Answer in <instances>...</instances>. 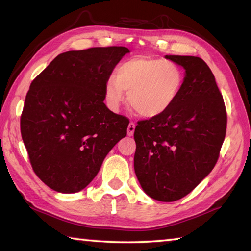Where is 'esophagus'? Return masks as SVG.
I'll use <instances>...</instances> for the list:
<instances>
[{
  "label": "esophagus",
  "instance_id": "esophagus-1",
  "mask_svg": "<svg viewBox=\"0 0 251 251\" xmlns=\"http://www.w3.org/2000/svg\"><path fill=\"white\" fill-rule=\"evenodd\" d=\"M134 131H135V124L133 122H130L128 124V127H127V135L133 136Z\"/></svg>",
  "mask_w": 251,
  "mask_h": 251
}]
</instances>
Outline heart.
Listing matches in <instances>:
<instances>
[{
  "label": "heart",
  "instance_id": "heart-1",
  "mask_svg": "<svg viewBox=\"0 0 251 251\" xmlns=\"http://www.w3.org/2000/svg\"><path fill=\"white\" fill-rule=\"evenodd\" d=\"M184 83L183 69L161 58L134 57L117 67L106 81L104 95L108 107L117 111L128 92L130 106L147 118L160 116L175 104Z\"/></svg>",
  "mask_w": 251,
  "mask_h": 251
}]
</instances>
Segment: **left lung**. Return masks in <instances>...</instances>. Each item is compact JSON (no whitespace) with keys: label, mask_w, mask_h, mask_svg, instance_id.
Listing matches in <instances>:
<instances>
[{"label":"left lung","mask_w":251,"mask_h":251,"mask_svg":"<svg viewBox=\"0 0 251 251\" xmlns=\"http://www.w3.org/2000/svg\"><path fill=\"white\" fill-rule=\"evenodd\" d=\"M185 69L175 104L135 128V173L150 198L173 202L188 195L215 167L227 113L211 69L193 56H166Z\"/></svg>","instance_id":"obj_1"}]
</instances>
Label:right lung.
<instances>
[{
	"mask_svg": "<svg viewBox=\"0 0 251 251\" xmlns=\"http://www.w3.org/2000/svg\"><path fill=\"white\" fill-rule=\"evenodd\" d=\"M127 52L122 46L63 52L30 83L21 134L34 172L50 189L83 190L126 136L128 118L103 101L106 81Z\"/></svg>",
	"mask_w": 251,
	"mask_h": 251,
	"instance_id": "right-lung-1",
	"label": "right lung"
}]
</instances>
